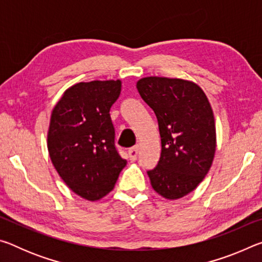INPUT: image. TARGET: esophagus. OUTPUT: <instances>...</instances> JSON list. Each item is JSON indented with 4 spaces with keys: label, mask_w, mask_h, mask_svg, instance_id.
Instances as JSON below:
<instances>
[{
    "label": "esophagus",
    "mask_w": 262,
    "mask_h": 262,
    "mask_svg": "<svg viewBox=\"0 0 262 262\" xmlns=\"http://www.w3.org/2000/svg\"><path fill=\"white\" fill-rule=\"evenodd\" d=\"M137 154H139V145H134L129 150H128V155H129L130 161H135L137 158Z\"/></svg>",
    "instance_id": "obj_1"
}]
</instances>
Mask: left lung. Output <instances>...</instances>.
I'll use <instances>...</instances> for the list:
<instances>
[{
    "label": "left lung",
    "mask_w": 262,
    "mask_h": 262,
    "mask_svg": "<svg viewBox=\"0 0 262 262\" xmlns=\"http://www.w3.org/2000/svg\"><path fill=\"white\" fill-rule=\"evenodd\" d=\"M136 88L156 114L162 141L158 164L147 171L150 183L168 200L183 198L201 183L214 159L211 106L202 89L185 79L145 77Z\"/></svg>",
    "instance_id": "left-lung-1"
}]
</instances>
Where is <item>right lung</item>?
I'll return each mask as SVG.
<instances>
[{"instance_id":"obj_1","label":"right lung","mask_w":262,"mask_h":262,"mask_svg":"<svg viewBox=\"0 0 262 262\" xmlns=\"http://www.w3.org/2000/svg\"><path fill=\"white\" fill-rule=\"evenodd\" d=\"M120 91L119 79L75 84L52 112L47 135L52 163L66 185L86 200L108 194L127 164L115 147L110 115Z\"/></svg>"}]
</instances>
